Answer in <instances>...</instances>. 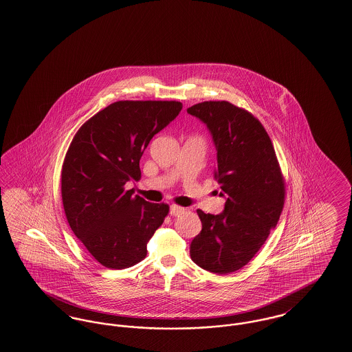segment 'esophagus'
<instances>
[{
    "mask_svg": "<svg viewBox=\"0 0 352 352\" xmlns=\"http://www.w3.org/2000/svg\"><path fill=\"white\" fill-rule=\"evenodd\" d=\"M184 211H185V208H182L180 206H176V204H172L171 208H170V214L171 216H179Z\"/></svg>",
    "mask_w": 352,
    "mask_h": 352,
    "instance_id": "esophagus-1",
    "label": "esophagus"
}]
</instances>
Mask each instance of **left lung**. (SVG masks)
<instances>
[{"label": "left lung", "instance_id": "8db88e82", "mask_svg": "<svg viewBox=\"0 0 352 352\" xmlns=\"http://www.w3.org/2000/svg\"><path fill=\"white\" fill-rule=\"evenodd\" d=\"M188 113L204 122L217 151L214 177L226 197L220 214L197 213L201 231L190 244L191 260L214 274L245 266L279 221L285 182L272 140L252 113L229 101H203Z\"/></svg>", "mask_w": 352, "mask_h": 352}]
</instances>
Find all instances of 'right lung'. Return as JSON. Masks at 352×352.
Instances as JSON below:
<instances>
[{"label":"right lung","mask_w":352,"mask_h":352,"mask_svg":"<svg viewBox=\"0 0 352 352\" xmlns=\"http://www.w3.org/2000/svg\"><path fill=\"white\" fill-rule=\"evenodd\" d=\"M180 101H116L74 135L61 167V199L74 235L108 269L131 267L146 257V244L170 207L133 190L140 158L155 133L173 121Z\"/></svg>","instance_id":"1"}]
</instances>
